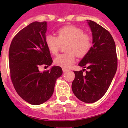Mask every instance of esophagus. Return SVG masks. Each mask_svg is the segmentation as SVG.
I'll use <instances>...</instances> for the list:
<instances>
[{
	"instance_id": "esophagus-1",
	"label": "esophagus",
	"mask_w": 128,
	"mask_h": 128,
	"mask_svg": "<svg viewBox=\"0 0 128 128\" xmlns=\"http://www.w3.org/2000/svg\"><path fill=\"white\" fill-rule=\"evenodd\" d=\"M68 69H66V68H62V71H63V72H67L68 71Z\"/></svg>"
}]
</instances>
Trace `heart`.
<instances>
[{"instance_id":"1","label":"heart","mask_w":128,"mask_h":128,"mask_svg":"<svg viewBox=\"0 0 128 128\" xmlns=\"http://www.w3.org/2000/svg\"><path fill=\"white\" fill-rule=\"evenodd\" d=\"M46 47L52 54H56L62 45L66 44L65 53L59 54L54 59L58 66L68 68L76 61V55L84 57L92 48V38L84 31L76 26L63 27L58 31V36L48 34L45 37Z\"/></svg>"}]
</instances>
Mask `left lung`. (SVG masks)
I'll use <instances>...</instances> for the list:
<instances>
[{
  "label": "left lung",
  "mask_w": 128,
  "mask_h": 128,
  "mask_svg": "<svg viewBox=\"0 0 128 128\" xmlns=\"http://www.w3.org/2000/svg\"><path fill=\"white\" fill-rule=\"evenodd\" d=\"M93 37V46L78 66L82 70L74 71L72 89L76 97L85 103H94L105 94L118 66L116 45L110 32L92 20H87ZM88 69L84 74L85 68Z\"/></svg>",
  "instance_id": "obj_1"
}]
</instances>
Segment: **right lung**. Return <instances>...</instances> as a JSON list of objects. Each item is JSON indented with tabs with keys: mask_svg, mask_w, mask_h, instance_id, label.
Segmentation results:
<instances>
[{
	"mask_svg": "<svg viewBox=\"0 0 128 128\" xmlns=\"http://www.w3.org/2000/svg\"><path fill=\"white\" fill-rule=\"evenodd\" d=\"M46 22H34L14 36L8 51L10 74L15 90L24 101L34 105L48 100L57 78L62 74L59 66L40 72L42 65H51V54L45 42Z\"/></svg>",
	"mask_w": 128,
	"mask_h": 128,
	"instance_id": "right-lung-1",
	"label": "right lung"
}]
</instances>
